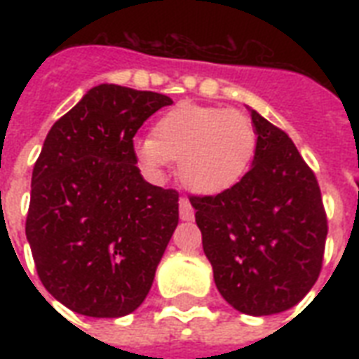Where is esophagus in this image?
<instances>
[{
	"instance_id": "obj_1",
	"label": "esophagus",
	"mask_w": 359,
	"mask_h": 359,
	"mask_svg": "<svg viewBox=\"0 0 359 359\" xmlns=\"http://www.w3.org/2000/svg\"><path fill=\"white\" fill-rule=\"evenodd\" d=\"M179 212H180V219H184V222L194 219V207H191V203L188 201L186 197H180Z\"/></svg>"
}]
</instances>
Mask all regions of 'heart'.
Here are the masks:
<instances>
[{"instance_id":"1","label":"heart","mask_w":359,"mask_h":359,"mask_svg":"<svg viewBox=\"0 0 359 359\" xmlns=\"http://www.w3.org/2000/svg\"><path fill=\"white\" fill-rule=\"evenodd\" d=\"M147 171L160 173L171 160L188 190L216 196L238 184L257 152L255 124L242 111L180 102L156 121L152 137L134 143Z\"/></svg>"}]
</instances>
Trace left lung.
<instances>
[{
  "mask_svg": "<svg viewBox=\"0 0 359 359\" xmlns=\"http://www.w3.org/2000/svg\"><path fill=\"white\" fill-rule=\"evenodd\" d=\"M257 152L244 179L218 196L190 197L214 283L236 311H287L323 268L328 219L320 188L289 135L255 109Z\"/></svg>",
  "mask_w": 359,
  "mask_h": 359,
  "instance_id": "left-lung-1",
  "label": "left lung"
}]
</instances>
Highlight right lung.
Instances as JSON below:
<instances>
[{
	"label": "right lung",
	"mask_w": 359,
	"mask_h": 359,
	"mask_svg": "<svg viewBox=\"0 0 359 359\" xmlns=\"http://www.w3.org/2000/svg\"><path fill=\"white\" fill-rule=\"evenodd\" d=\"M173 100L100 83L48 132L31 177L25 236L44 289L72 311H135L179 224V194L140 173L134 135Z\"/></svg>",
	"instance_id": "right-lung-1"
}]
</instances>
